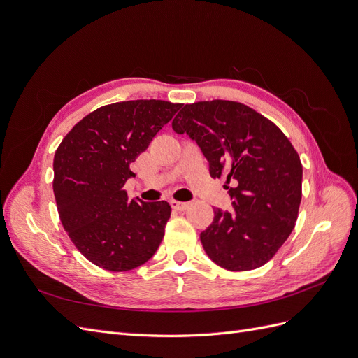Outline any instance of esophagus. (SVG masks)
I'll return each mask as SVG.
<instances>
[{
    "label": "esophagus",
    "mask_w": 358,
    "mask_h": 358,
    "mask_svg": "<svg viewBox=\"0 0 358 358\" xmlns=\"http://www.w3.org/2000/svg\"><path fill=\"white\" fill-rule=\"evenodd\" d=\"M170 204H171V208L175 209V210H187L188 209V206H189V203H185V201H178V200H171L170 201Z\"/></svg>",
    "instance_id": "1"
}]
</instances>
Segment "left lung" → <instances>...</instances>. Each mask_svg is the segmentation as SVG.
Masks as SVG:
<instances>
[{"instance_id":"8db88e82","label":"left lung","mask_w":358,"mask_h":358,"mask_svg":"<svg viewBox=\"0 0 358 358\" xmlns=\"http://www.w3.org/2000/svg\"><path fill=\"white\" fill-rule=\"evenodd\" d=\"M209 161L213 179L231 183L233 209H213L200 241L230 272L264 266L294 229L301 201V161L280 129L246 104L227 100L185 104L171 122Z\"/></svg>"}]
</instances>
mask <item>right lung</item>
<instances>
[{"label": "right lung", "instance_id": "obj_1", "mask_svg": "<svg viewBox=\"0 0 358 358\" xmlns=\"http://www.w3.org/2000/svg\"><path fill=\"white\" fill-rule=\"evenodd\" d=\"M180 104L133 100L86 115L53 157V194L64 230L79 252L110 272H127L155 254L171 208L167 201L128 200L129 164Z\"/></svg>", "mask_w": 358, "mask_h": 358}]
</instances>
